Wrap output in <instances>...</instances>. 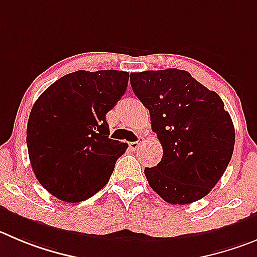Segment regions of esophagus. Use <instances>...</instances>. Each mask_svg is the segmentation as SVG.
<instances>
[{
  "label": "esophagus",
  "instance_id": "obj_1",
  "mask_svg": "<svg viewBox=\"0 0 257 257\" xmlns=\"http://www.w3.org/2000/svg\"><path fill=\"white\" fill-rule=\"evenodd\" d=\"M143 142H145V140H143L142 137H140V140L137 141V142H131L129 143V147L132 148V150H138V148L140 147H142V145H143Z\"/></svg>",
  "mask_w": 257,
  "mask_h": 257
}]
</instances>
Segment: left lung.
Instances as JSON below:
<instances>
[{
    "label": "left lung",
    "instance_id": "1",
    "mask_svg": "<svg viewBox=\"0 0 257 257\" xmlns=\"http://www.w3.org/2000/svg\"><path fill=\"white\" fill-rule=\"evenodd\" d=\"M131 86L150 110L164 150L161 162L145 169L150 186L170 204L204 198L233 153L234 126L224 102L183 69L132 73Z\"/></svg>",
    "mask_w": 257,
    "mask_h": 257
}]
</instances>
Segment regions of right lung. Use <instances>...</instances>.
Returning <instances> with one entry per match:
<instances>
[{"label":"right lung","mask_w":257,"mask_h":257,"mask_svg":"<svg viewBox=\"0 0 257 257\" xmlns=\"http://www.w3.org/2000/svg\"><path fill=\"white\" fill-rule=\"evenodd\" d=\"M128 80V72L81 69L35 101L26 131L29 158L38 181L59 200L78 203L101 190L128 148L110 138L106 121Z\"/></svg>","instance_id":"add662e5"}]
</instances>
